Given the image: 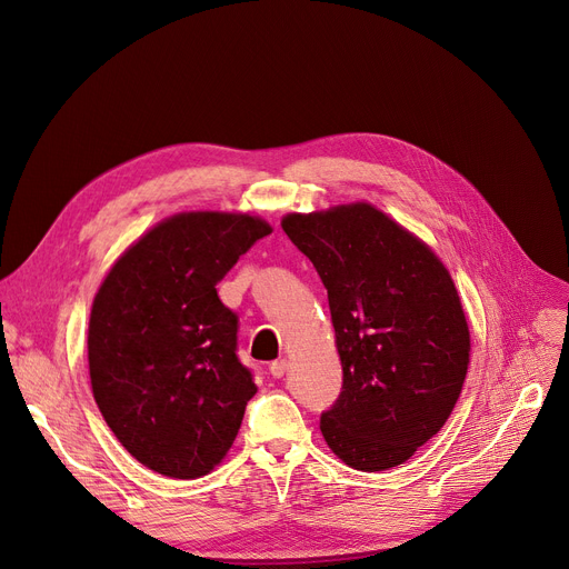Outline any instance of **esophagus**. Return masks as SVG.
Segmentation results:
<instances>
[{
  "mask_svg": "<svg viewBox=\"0 0 569 569\" xmlns=\"http://www.w3.org/2000/svg\"><path fill=\"white\" fill-rule=\"evenodd\" d=\"M268 370H270V375L278 377V380H280V377H284V372H287V361L278 359V361H273V363L268 366Z\"/></svg>",
  "mask_w": 569,
  "mask_h": 569,
  "instance_id": "esophagus-1",
  "label": "esophagus"
}]
</instances>
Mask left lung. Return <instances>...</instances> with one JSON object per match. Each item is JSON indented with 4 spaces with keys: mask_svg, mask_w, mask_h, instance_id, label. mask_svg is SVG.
I'll list each match as a JSON object with an SVG mask.
<instances>
[{
    "mask_svg": "<svg viewBox=\"0 0 569 569\" xmlns=\"http://www.w3.org/2000/svg\"><path fill=\"white\" fill-rule=\"evenodd\" d=\"M282 229L327 287L342 363L321 436L349 468H396L438 436L466 382L470 331L453 280L368 203L287 214Z\"/></svg>",
    "mask_w": 569,
    "mask_h": 569,
    "instance_id": "1",
    "label": "left lung"
}]
</instances>
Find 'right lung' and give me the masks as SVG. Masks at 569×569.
Returning <instances> with one entry per match:
<instances>
[{
  "mask_svg": "<svg viewBox=\"0 0 569 569\" xmlns=\"http://www.w3.org/2000/svg\"><path fill=\"white\" fill-rule=\"evenodd\" d=\"M270 227L250 214L184 212L157 224L106 276L90 315L92 393L146 468L197 479L233 445L254 375L218 282Z\"/></svg>",
  "mask_w": 569,
  "mask_h": 569,
  "instance_id": "add662e5",
  "label": "right lung"
}]
</instances>
